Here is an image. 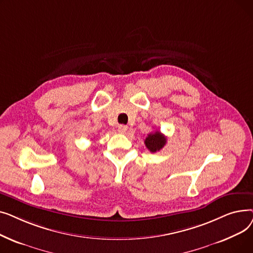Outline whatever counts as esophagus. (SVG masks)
Instances as JSON below:
<instances>
[{
  "label": "esophagus",
  "instance_id": "esophagus-1",
  "mask_svg": "<svg viewBox=\"0 0 253 253\" xmlns=\"http://www.w3.org/2000/svg\"><path fill=\"white\" fill-rule=\"evenodd\" d=\"M127 130H128V127H127L126 125H120V126L118 127V131H119V133H121V134H124V133H126Z\"/></svg>",
  "mask_w": 253,
  "mask_h": 253
}]
</instances>
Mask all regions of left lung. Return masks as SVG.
Listing matches in <instances>:
<instances>
[{
  "label": "left lung",
  "instance_id": "1",
  "mask_svg": "<svg viewBox=\"0 0 253 253\" xmlns=\"http://www.w3.org/2000/svg\"><path fill=\"white\" fill-rule=\"evenodd\" d=\"M166 141L167 139L164 134H162L160 131H155L150 133L148 137H145L144 143L145 147L149 149L150 152L156 153L157 151H160L161 149L164 148Z\"/></svg>",
  "mask_w": 253,
  "mask_h": 253
}]
</instances>
